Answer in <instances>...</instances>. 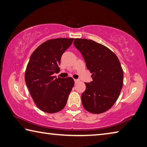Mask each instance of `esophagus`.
Listing matches in <instances>:
<instances>
[{
  "mask_svg": "<svg viewBox=\"0 0 147 147\" xmlns=\"http://www.w3.org/2000/svg\"><path fill=\"white\" fill-rule=\"evenodd\" d=\"M74 81H75V84H77L79 81V79H74Z\"/></svg>",
  "mask_w": 147,
  "mask_h": 147,
  "instance_id": "esophagus-1",
  "label": "esophagus"
}]
</instances>
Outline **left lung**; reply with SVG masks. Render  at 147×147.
Masks as SVG:
<instances>
[{
  "label": "left lung",
  "mask_w": 147,
  "mask_h": 147,
  "mask_svg": "<svg viewBox=\"0 0 147 147\" xmlns=\"http://www.w3.org/2000/svg\"><path fill=\"white\" fill-rule=\"evenodd\" d=\"M74 44L92 74L93 81L85 83L81 95L83 107L92 114H101L114 105L122 89L123 71L119 59L109 48L92 40L75 38Z\"/></svg>",
  "instance_id": "8db88e82"
}]
</instances>
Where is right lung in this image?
Masks as SVG:
<instances>
[{"label":"right lung","mask_w":147,"mask_h":147,"mask_svg":"<svg viewBox=\"0 0 147 147\" xmlns=\"http://www.w3.org/2000/svg\"><path fill=\"white\" fill-rule=\"evenodd\" d=\"M74 38H57L46 40L31 55L25 71V82L33 101L42 111L53 114L63 110L74 85L70 77L53 76L60 71L61 56Z\"/></svg>","instance_id":"right-lung-1"}]
</instances>
